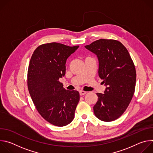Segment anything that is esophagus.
<instances>
[{
  "instance_id": "34e87169",
  "label": "esophagus",
  "mask_w": 153,
  "mask_h": 153,
  "mask_svg": "<svg viewBox=\"0 0 153 153\" xmlns=\"http://www.w3.org/2000/svg\"><path fill=\"white\" fill-rule=\"evenodd\" d=\"M86 93V91H82V90H81V91H79V94H80V96H83V95L85 94Z\"/></svg>"
}]
</instances>
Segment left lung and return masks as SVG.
I'll use <instances>...</instances> for the list:
<instances>
[{"mask_svg":"<svg viewBox=\"0 0 153 153\" xmlns=\"http://www.w3.org/2000/svg\"><path fill=\"white\" fill-rule=\"evenodd\" d=\"M85 48L97 56L99 76L106 86L104 93H96L94 114L100 120L113 121L125 112L134 95V63L126 48L116 40L101 39Z\"/></svg>","mask_w":153,"mask_h":153,"instance_id":"obj_1","label":"left lung"}]
</instances>
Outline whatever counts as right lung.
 Returning <instances> with one entry per match:
<instances>
[{"label": "right lung", "instance_id": "right-lung-1", "mask_svg": "<svg viewBox=\"0 0 153 153\" xmlns=\"http://www.w3.org/2000/svg\"><path fill=\"white\" fill-rule=\"evenodd\" d=\"M79 47L46 43L38 47L30 59L28 88L32 100L42 117L57 126L73 121L80 99L78 91L66 90L59 81L65 75L67 59Z\"/></svg>", "mask_w": 153, "mask_h": 153}]
</instances>
